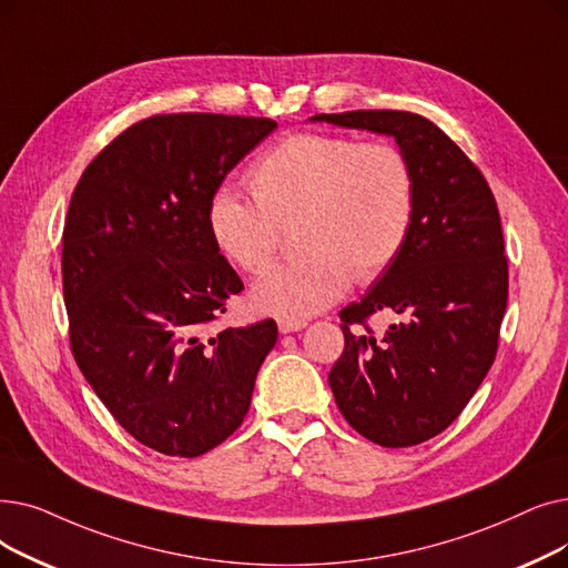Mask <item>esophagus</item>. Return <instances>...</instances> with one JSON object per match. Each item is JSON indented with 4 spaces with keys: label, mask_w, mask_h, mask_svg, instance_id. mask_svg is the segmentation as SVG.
<instances>
[{
    "label": "esophagus",
    "mask_w": 568,
    "mask_h": 568,
    "mask_svg": "<svg viewBox=\"0 0 568 568\" xmlns=\"http://www.w3.org/2000/svg\"><path fill=\"white\" fill-rule=\"evenodd\" d=\"M306 327L304 320H278V329L281 334H292V332H302Z\"/></svg>",
    "instance_id": "esophagus-1"
}]
</instances>
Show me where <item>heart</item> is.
I'll return each mask as SVG.
<instances>
[{
  "label": "heart",
  "mask_w": 568,
  "mask_h": 568,
  "mask_svg": "<svg viewBox=\"0 0 568 568\" xmlns=\"http://www.w3.org/2000/svg\"><path fill=\"white\" fill-rule=\"evenodd\" d=\"M255 202L220 187L206 209L215 248L257 274L278 248V225L297 215L300 253L268 266L251 287L266 315L302 320L374 281L399 257L415 215V171L392 141L302 132L253 166Z\"/></svg>",
  "instance_id": "obj_1"
}]
</instances>
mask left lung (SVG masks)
<instances>
[{
    "label": "left lung",
    "instance_id": "1",
    "mask_svg": "<svg viewBox=\"0 0 568 568\" xmlns=\"http://www.w3.org/2000/svg\"><path fill=\"white\" fill-rule=\"evenodd\" d=\"M313 122L394 136L415 171L408 241L362 302L341 311L343 355L329 372L338 410L383 448L446 429L497 355L508 302L501 217L480 169L432 120L408 111L320 113ZM400 320L381 338L365 317ZM362 324L366 333L349 327Z\"/></svg>",
    "mask_w": 568,
    "mask_h": 568
}]
</instances>
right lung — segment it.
Wrapping results in <instances>:
<instances>
[{
    "mask_svg": "<svg viewBox=\"0 0 568 568\" xmlns=\"http://www.w3.org/2000/svg\"><path fill=\"white\" fill-rule=\"evenodd\" d=\"M276 130L268 118L169 113L134 122L71 194L62 287L71 353L143 446L200 457L251 408L274 320L209 334L243 290L206 227L230 171Z\"/></svg>",
    "mask_w": 568,
    "mask_h": 568,
    "instance_id": "right-lung-1",
    "label": "right lung"
}]
</instances>
